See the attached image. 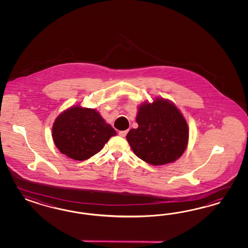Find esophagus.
<instances>
[{"label": "esophagus", "instance_id": "1", "mask_svg": "<svg viewBox=\"0 0 248 248\" xmlns=\"http://www.w3.org/2000/svg\"><path fill=\"white\" fill-rule=\"evenodd\" d=\"M128 130H125V131H120L119 132V135H120L121 137H125L126 135H127Z\"/></svg>", "mask_w": 248, "mask_h": 248}]
</instances>
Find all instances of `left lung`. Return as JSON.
Masks as SVG:
<instances>
[{
    "label": "left lung",
    "instance_id": "obj_1",
    "mask_svg": "<svg viewBox=\"0 0 248 248\" xmlns=\"http://www.w3.org/2000/svg\"><path fill=\"white\" fill-rule=\"evenodd\" d=\"M138 127L131 129L126 140L137 157L152 165L175 162L186 149L187 123L173 102L163 97L143 102L136 114Z\"/></svg>",
    "mask_w": 248,
    "mask_h": 248
}]
</instances>
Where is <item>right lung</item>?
<instances>
[{"label":"right lung","mask_w":248,"mask_h":248,"mask_svg":"<svg viewBox=\"0 0 248 248\" xmlns=\"http://www.w3.org/2000/svg\"><path fill=\"white\" fill-rule=\"evenodd\" d=\"M116 135L95 109L71 106L54 121L53 143L62 155L76 161L87 160L104 148Z\"/></svg>","instance_id":"add662e5"}]
</instances>
